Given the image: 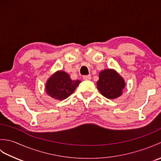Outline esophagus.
Returning <instances> with one entry per match:
<instances>
[{
    "instance_id": "obj_1",
    "label": "esophagus",
    "mask_w": 161,
    "mask_h": 161,
    "mask_svg": "<svg viewBox=\"0 0 161 161\" xmlns=\"http://www.w3.org/2000/svg\"><path fill=\"white\" fill-rule=\"evenodd\" d=\"M83 79L84 80H91V76L90 75H84L83 76Z\"/></svg>"
}]
</instances>
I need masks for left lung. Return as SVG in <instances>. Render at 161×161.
Here are the masks:
<instances>
[{"mask_svg":"<svg viewBox=\"0 0 161 161\" xmlns=\"http://www.w3.org/2000/svg\"><path fill=\"white\" fill-rule=\"evenodd\" d=\"M125 82L124 79L114 69H105L99 74L97 88L108 99H115L122 94Z\"/></svg>","mask_w":161,"mask_h":161,"instance_id":"1","label":"left lung"}]
</instances>
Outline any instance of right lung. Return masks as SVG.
<instances>
[{
  "label": "right lung",
  "mask_w": 161,
  "mask_h": 161,
  "mask_svg": "<svg viewBox=\"0 0 161 161\" xmlns=\"http://www.w3.org/2000/svg\"><path fill=\"white\" fill-rule=\"evenodd\" d=\"M81 81H73L66 72L59 70L54 73L46 84L47 94L55 100H63L75 91Z\"/></svg>",
  "instance_id": "right-lung-1"
}]
</instances>
